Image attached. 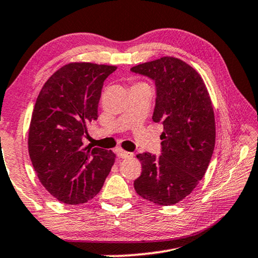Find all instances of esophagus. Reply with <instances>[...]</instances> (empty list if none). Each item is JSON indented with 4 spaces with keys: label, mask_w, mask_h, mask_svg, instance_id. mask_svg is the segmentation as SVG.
I'll return each mask as SVG.
<instances>
[{
    "label": "esophagus",
    "mask_w": 258,
    "mask_h": 258,
    "mask_svg": "<svg viewBox=\"0 0 258 258\" xmlns=\"http://www.w3.org/2000/svg\"><path fill=\"white\" fill-rule=\"evenodd\" d=\"M117 155H118V157H119V158H131V157H133V153H128V151H125L122 149H118Z\"/></svg>",
    "instance_id": "obj_1"
}]
</instances>
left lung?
I'll return each mask as SVG.
<instances>
[{"label":"left lung","mask_w":258,"mask_h":258,"mask_svg":"<svg viewBox=\"0 0 258 258\" xmlns=\"http://www.w3.org/2000/svg\"><path fill=\"white\" fill-rule=\"evenodd\" d=\"M131 71L155 81L153 120L164 127L161 156L137 155L142 172L134 188L145 200L172 206L194 190L214 153L216 125L209 93L201 76L175 57H161Z\"/></svg>","instance_id":"obj_1"}]
</instances>
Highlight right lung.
<instances>
[{
	"label": "right lung",
	"instance_id": "add662e5",
	"mask_svg": "<svg viewBox=\"0 0 258 258\" xmlns=\"http://www.w3.org/2000/svg\"><path fill=\"white\" fill-rule=\"evenodd\" d=\"M111 65L70 63L58 69L36 99L28 153L40 182L58 201L81 204L103 186L114 163L111 150L84 147L86 124L97 119L103 83Z\"/></svg>",
	"mask_w": 258,
	"mask_h": 258
}]
</instances>
